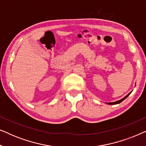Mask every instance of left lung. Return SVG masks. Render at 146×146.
<instances>
[{"label":"left lung","instance_id":"8db88e82","mask_svg":"<svg viewBox=\"0 0 146 146\" xmlns=\"http://www.w3.org/2000/svg\"><path fill=\"white\" fill-rule=\"evenodd\" d=\"M131 93V92H129V93L128 94L125 96L124 98H123L122 99L119 100H118V101L114 102H109V103H107V104H110V105H114V104H119V103H120V102H122V101L124 100H125V98H127V96H129V94H130Z\"/></svg>","mask_w":146,"mask_h":146}]
</instances>
